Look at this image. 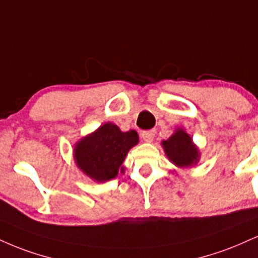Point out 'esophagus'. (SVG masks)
I'll use <instances>...</instances> for the list:
<instances>
[{
    "mask_svg": "<svg viewBox=\"0 0 258 258\" xmlns=\"http://www.w3.org/2000/svg\"><path fill=\"white\" fill-rule=\"evenodd\" d=\"M142 138L144 139L145 142H151L155 137V131L154 130H149V131H143L141 133Z\"/></svg>",
    "mask_w": 258,
    "mask_h": 258,
    "instance_id": "1",
    "label": "esophagus"
}]
</instances>
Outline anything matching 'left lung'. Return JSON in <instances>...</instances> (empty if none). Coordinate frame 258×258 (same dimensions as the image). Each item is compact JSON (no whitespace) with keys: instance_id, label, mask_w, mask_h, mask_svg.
I'll use <instances>...</instances> for the list:
<instances>
[{"instance_id":"8db88e82","label":"left lung","mask_w":258,"mask_h":258,"mask_svg":"<svg viewBox=\"0 0 258 258\" xmlns=\"http://www.w3.org/2000/svg\"><path fill=\"white\" fill-rule=\"evenodd\" d=\"M168 159L179 167H188L198 161V149L192 143L187 133L178 130L169 139L162 142Z\"/></svg>"}]
</instances>
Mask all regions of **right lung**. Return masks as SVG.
Wrapping results in <instances>:
<instances>
[{"label":"right lung","instance_id":"add662e5","mask_svg":"<svg viewBox=\"0 0 258 258\" xmlns=\"http://www.w3.org/2000/svg\"><path fill=\"white\" fill-rule=\"evenodd\" d=\"M137 143V132H121L116 125L108 122L77 144L74 157L86 175L96 181H108L122 170L127 153Z\"/></svg>","mask_w":258,"mask_h":258}]
</instances>
